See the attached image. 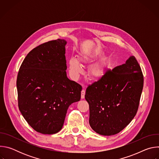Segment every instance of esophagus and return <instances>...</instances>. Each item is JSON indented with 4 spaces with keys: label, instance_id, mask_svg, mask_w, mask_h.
Returning a JSON list of instances; mask_svg holds the SVG:
<instances>
[{
    "label": "esophagus",
    "instance_id": "34e87169",
    "mask_svg": "<svg viewBox=\"0 0 159 159\" xmlns=\"http://www.w3.org/2000/svg\"><path fill=\"white\" fill-rule=\"evenodd\" d=\"M84 88H85V87H84ZM85 94V90L84 89H83L81 91V99H84Z\"/></svg>",
    "mask_w": 159,
    "mask_h": 159
}]
</instances>
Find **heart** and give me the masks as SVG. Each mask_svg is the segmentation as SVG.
<instances>
[{"mask_svg": "<svg viewBox=\"0 0 159 159\" xmlns=\"http://www.w3.org/2000/svg\"><path fill=\"white\" fill-rule=\"evenodd\" d=\"M80 60L84 63H88L89 62L88 58L85 56L82 57ZM69 72L70 75L74 79H77L79 75L83 72V69L81 65L79 63L76 58L72 57L70 58L69 61ZM105 72V66L103 63H98L90 67L89 74L94 79H98L102 77Z\"/></svg>", "mask_w": 159, "mask_h": 159, "instance_id": "1", "label": "heart"}]
</instances>
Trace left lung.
<instances>
[{"instance_id":"8db88e82","label":"left lung","mask_w":159,"mask_h":159,"mask_svg":"<svg viewBox=\"0 0 159 159\" xmlns=\"http://www.w3.org/2000/svg\"><path fill=\"white\" fill-rule=\"evenodd\" d=\"M143 87V74L134 56L107 70L86 89L90 127L104 136L123 130L137 114Z\"/></svg>"}]
</instances>
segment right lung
Masks as SVG:
<instances>
[{
  "mask_svg": "<svg viewBox=\"0 0 159 159\" xmlns=\"http://www.w3.org/2000/svg\"><path fill=\"white\" fill-rule=\"evenodd\" d=\"M66 44L58 39L39 45L25 57L17 74L19 111L42 134L60 131L69 106L80 99L82 86L66 76Z\"/></svg>",
  "mask_w": 159,
  "mask_h": 159,
  "instance_id": "right-lung-1",
  "label": "right lung"
}]
</instances>
